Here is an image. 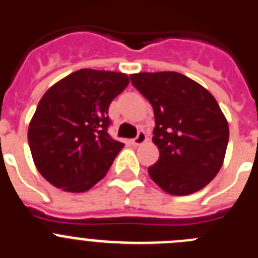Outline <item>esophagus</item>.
<instances>
[{
  "label": "esophagus",
  "instance_id": "34e87169",
  "mask_svg": "<svg viewBox=\"0 0 258 258\" xmlns=\"http://www.w3.org/2000/svg\"><path fill=\"white\" fill-rule=\"evenodd\" d=\"M146 141H147V136H146V133L145 132H140V133H138V136H137L134 140L131 141V143L133 146H141L142 143H145Z\"/></svg>",
  "mask_w": 258,
  "mask_h": 258
}]
</instances>
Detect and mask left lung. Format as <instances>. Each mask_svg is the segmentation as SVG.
<instances>
[{"label":"left lung","mask_w":258,"mask_h":258,"mask_svg":"<svg viewBox=\"0 0 258 258\" xmlns=\"http://www.w3.org/2000/svg\"><path fill=\"white\" fill-rule=\"evenodd\" d=\"M132 84L154 108L160 156L152 181L177 197L202 190L217 175L229 143V124L213 95L178 72H141Z\"/></svg>","instance_id":"1"}]
</instances>
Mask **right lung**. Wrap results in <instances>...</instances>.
<instances>
[{
  "instance_id": "add662e5",
  "label": "right lung",
  "mask_w": 258,
  "mask_h": 258,
  "mask_svg": "<svg viewBox=\"0 0 258 258\" xmlns=\"http://www.w3.org/2000/svg\"><path fill=\"white\" fill-rule=\"evenodd\" d=\"M129 84L127 75L79 70L51 86L29 122L32 157L47 182L85 192L103 178L124 143L112 140L108 107Z\"/></svg>"
}]
</instances>
